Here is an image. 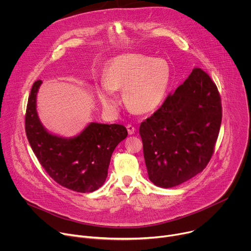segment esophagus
Segmentation results:
<instances>
[{
    "label": "esophagus",
    "mask_w": 251,
    "mask_h": 251,
    "mask_svg": "<svg viewBox=\"0 0 251 251\" xmlns=\"http://www.w3.org/2000/svg\"><path fill=\"white\" fill-rule=\"evenodd\" d=\"M127 130H128L129 135H133L135 133V131H136V128L132 124H128L127 125Z\"/></svg>",
    "instance_id": "obj_1"
}]
</instances>
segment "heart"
Returning <instances> with one entry per match:
<instances>
[{
    "label": "heart",
    "instance_id": "1",
    "mask_svg": "<svg viewBox=\"0 0 251 251\" xmlns=\"http://www.w3.org/2000/svg\"><path fill=\"white\" fill-rule=\"evenodd\" d=\"M172 80V68L164 58L128 53L113 58L104 69L97 94L105 107L119 103L115 90L124 89L129 109L138 114L154 112L164 102Z\"/></svg>",
    "mask_w": 251,
    "mask_h": 251
}]
</instances>
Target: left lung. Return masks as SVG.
Returning <instances> with one entry per match:
<instances>
[{"instance_id": "1", "label": "left lung", "mask_w": 251, "mask_h": 251, "mask_svg": "<svg viewBox=\"0 0 251 251\" xmlns=\"http://www.w3.org/2000/svg\"><path fill=\"white\" fill-rule=\"evenodd\" d=\"M223 117L218 87L201 68L192 74L139 133L152 183L172 188L201 173L214 152Z\"/></svg>"}]
</instances>
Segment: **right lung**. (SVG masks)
<instances>
[{
  "instance_id": "1",
  "label": "right lung",
  "mask_w": 251,
  "mask_h": 251,
  "mask_svg": "<svg viewBox=\"0 0 251 251\" xmlns=\"http://www.w3.org/2000/svg\"><path fill=\"white\" fill-rule=\"evenodd\" d=\"M37 80L28 96L25 129L29 145L40 164L54 182L78 193H91L105 182L111 155L127 135L120 124H89L80 135L64 139L50 134L37 113Z\"/></svg>"
}]
</instances>
